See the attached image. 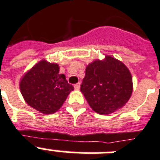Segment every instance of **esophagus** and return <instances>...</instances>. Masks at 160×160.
I'll return each instance as SVG.
<instances>
[{"mask_svg": "<svg viewBox=\"0 0 160 160\" xmlns=\"http://www.w3.org/2000/svg\"><path fill=\"white\" fill-rule=\"evenodd\" d=\"M74 87H75V88H76V89H80V83H77V84H76L75 85H74Z\"/></svg>", "mask_w": 160, "mask_h": 160, "instance_id": "esophagus-1", "label": "esophagus"}]
</instances>
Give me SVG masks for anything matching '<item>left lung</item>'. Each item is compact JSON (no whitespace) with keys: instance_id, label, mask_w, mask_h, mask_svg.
I'll use <instances>...</instances> for the list:
<instances>
[{"instance_id":"8db88e82","label":"left lung","mask_w":160,"mask_h":160,"mask_svg":"<svg viewBox=\"0 0 160 160\" xmlns=\"http://www.w3.org/2000/svg\"><path fill=\"white\" fill-rule=\"evenodd\" d=\"M80 90L93 111L108 115L121 108L130 98L132 79L126 66L111 56L88 64Z\"/></svg>"}]
</instances>
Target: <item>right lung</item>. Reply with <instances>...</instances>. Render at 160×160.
Wrapping results in <instances>:
<instances>
[{"label":"right lung","instance_id":"add662e5","mask_svg":"<svg viewBox=\"0 0 160 160\" xmlns=\"http://www.w3.org/2000/svg\"><path fill=\"white\" fill-rule=\"evenodd\" d=\"M73 89L63 74H59L58 65L45 60L36 64L20 81L24 100L43 114H53L60 109Z\"/></svg>","mask_w":160,"mask_h":160}]
</instances>
